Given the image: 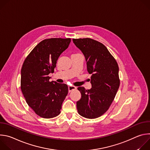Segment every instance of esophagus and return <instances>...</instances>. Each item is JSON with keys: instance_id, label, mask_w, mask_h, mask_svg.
I'll return each mask as SVG.
<instances>
[{"instance_id": "1", "label": "esophagus", "mask_w": 150, "mask_h": 150, "mask_svg": "<svg viewBox=\"0 0 150 150\" xmlns=\"http://www.w3.org/2000/svg\"><path fill=\"white\" fill-rule=\"evenodd\" d=\"M76 89V87H74V86H72V85H69L68 86V90H69V92H71L72 91V90H74Z\"/></svg>"}]
</instances>
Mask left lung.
<instances>
[{
    "mask_svg": "<svg viewBox=\"0 0 150 150\" xmlns=\"http://www.w3.org/2000/svg\"><path fill=\"white\" fill-rule=\"evenodd\" d=\"M82 52L91 76L92 88L79 87L81 99L76 102L78 113L88 119H95L107 112L113 102L120 85L118 65L108 49L91 38L73 39Z\"/></svg>",
    "mask_w": 150,
    "mask_h": 150,
    "instance_id": "1",
    "label": "left lung"
}]
</instances>
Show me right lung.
I'll return each instance as SVG.
<instances>
[{
	"mask_svg": "<svg viewBox=\"0 0 150 150\" xmlns=\"http://www.w3.org/2000/svg\"><path fill=\"white\" fill-rule=\"evenodd\" d=\"M71 38H54L41 41L25 59L21 69V88L30 108L39 116L53 118L60 113L68 93L65 83L50 82L60 55L69 46Z\"/></svg>",
	"mask_w": 150,
	"mask_h": 150,
	"instance_id": "1",
	"label": "right lung"
}]
</instances>
